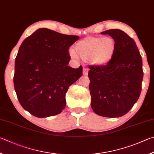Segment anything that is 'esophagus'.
Segmentation results:
<instances>
[{
  "mask_svg": "<svg viewBox=\"0 0 154 154\" xmlns=\"http://www.w3.org/2000/svg\"><path fill=\"white\" fill-rule=\"evenodd\" d=\"M88 68H87V67H84V68H83V72H82L83 75H87L88 74Z\"/></svg>",
  "mask_w": 154,
  "mask_h": 154,
  "instance_id": "esophagus-1",
  "label": "esophagus"
}]
</instances>
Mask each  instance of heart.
Returning a JSON list of instances; mask_svg holds the SVG:
<instances>
[{
  "label": "heart",
  "mask_w": 154,
  "mask_h": 154,
  "mask_svg": "<svg viewBox=\"0 0 154 154\" xmlns=\"http://www.w3.org/2000/svg\"><path fill=\"white\" fill-rule=\"evenodd\" d=\"M116 50V42L112 38L91 36L77 42L70 55L75 59L79 56L93 66L102 67L112 61Z\"/></svg>",
  "instance_id": "obj_1"
}]
</instances>
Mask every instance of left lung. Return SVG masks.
<instances>
[{
	"label": "left lung",
	"mask_w": 154,
	"mask_h": 154,
	"mask_svg": "<svg viewBox=\"0 0 154 154\" xmlns=\"http://www.w3.org/2000/svg\"><path fill=\"white\" fill-rule=\"evenodd\" d=\"M116 42V53L106 66H90L91 107L103 117H121L130 111L141 92L142 59L134 40L118 29L101 32Z\"/></svg>",
	"instance_id": "8db88e82"
}]
</instances>
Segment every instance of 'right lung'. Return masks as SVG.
<instances>
[{
	"label": "right lung",
	"instance_id": "1",
	"mask_svg": "<svg viewBox=\"0 0 154 154\" xmlns=\"http://www.w3.org/2000/svg\"><path fill=\"white\" fill-rule=\"evenodd\" d=\"M79 36L40 28L23 40L15 61L13 83L19 102L38 118L57 115L66 106L70 85L82 75V67L68 66L69 48Z\"/></svg>",
	"mask_w": 154,
	"mask_h": 154
}]
</instances>
